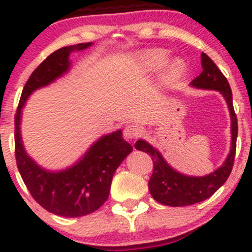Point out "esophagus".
Segmentation results:
<instances>
[{
  "mask_svg": "<svg viewBox=\"0 0 252 252\" xmlns=\"http://www.w3.org/2000/svg\"><path fill=\"white\" fill-rule=\"evenodd\" d=\"M141 134V128L138 126V124H129L124 128L123 135L126 139H129V140H133V139L138 138Z\"/></svg>",
  "mask_w": 252,
  "mask_h": 252,
  "instance_id": "34e87169",
  "label": "esophagus"
}]
</instances>
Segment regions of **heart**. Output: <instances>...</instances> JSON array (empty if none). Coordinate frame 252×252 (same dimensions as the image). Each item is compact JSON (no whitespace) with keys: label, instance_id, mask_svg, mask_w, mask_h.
I'll list each match as a JSON object with an SVG mask.
<instances>
[{"label":"heart","instance_id":"heart-1","mask_svg":"<svg viewBox=\"0 0 252 252\" xmlns=\"http://www.w3.org/2000/svg\"><path fill=\"white\" fill-rule=\"evenodd\" d=\"M168 51L163 50V48H154V50H149L142 53L140 56V61L145 67L150 68V69H156V68L162 67L168 61ZM185 73H187V64L184 63V61L174 60L167 67L166 80H179L180 78L184 77Z\"/></svg>","mask_w":252,"mask_h":252}]
</instances>
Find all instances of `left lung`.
Masks as SVG:
<instances>
[{
	"instance_id": "8db88e82",
	"label": "left lung",
	"mask_w": 252,
	"mask_h": 252,
	"mask_svg": "<svg viewBox=\"0 0 252 252\" xmlns=\"http://www.w3.org/2000/svg\"><path fill=\"white\" fill-rule=\"evenodd\" d=\"M202 72L190 83L192 88L204 89V90L220 91L224 97L230 113V133L232 142L228 157L222 166L213 171L212 173L204 177H192L183 174L172 168L161 152L145 140L135 142V149L146 152L151 156L154 162V172L149 180V190L152 197L162 205L173 206H189L201 202L212 196L220 187L225 183L232 172L234 163L236 136H238V121L233 107V95L227 78L222 74L213 61L206 53H201Z\"/></svg>"
}]
</instances>
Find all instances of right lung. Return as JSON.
Listing matches in <instances>:
<instances>
[{
    "mask_svg": "<svg viewBox=\"0 0 252 252\" xmlns=\"http://www.w3.org/2000/svg\"><path fill=\"white\" fill-rule=\"evenodd\" d=\"M93 42L72 45L55 51L28 79L14 117L16 159L23 182L32 196L48 212L63 217L90 215L108 199L112 178L119 164L133 151L123 139L122 130L101 136L94 142L77 163L62 171H47L27 154L20 134L22 110L35 90L50 85L68 73L70 53L90 47Z\"/></svg>",
    "mask_w": 252,
    "mask_h": 252,
    "instance_id": "1",
    "label": "right lung"
}]
</instances>
